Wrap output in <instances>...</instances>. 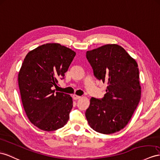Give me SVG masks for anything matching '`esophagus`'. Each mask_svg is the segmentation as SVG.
Returning a JSON list of instances; mask_svg holds the SVG:
<instances>
[{
	"label": "esophagus",
	"instance_id": "esophagus-1",
	"mask_svg": "<svg viewBox=\"0 0 160 160\" xmlns=\"http://www.w3.org/2000/svg\"><path fill=\"white\" fill-rule=\"evenodd\" d=\"M80 98H81V97H80V96H78V95H73V99H74V100L80 99Z\"/></svg>",
	"mask_w": 160,
	"mask_h": 160
}]
</instances>
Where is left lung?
Masks as SVG:
<instances>
[{"instance_id": "1", "label": "left lung", "mask_w": 160, "mask_h": 160, "mask_svg": "<svg viewBox=\"0 0 160 160\" xmlns=\"http://www.w3.org/2000/svg\"><path fill=\"white\" fill-rule=\"evenodd\" d=\"M87 58L95 76L108 84L103 99L90 101L85 113L88 124L99 133L118 132L128 124L141 99L138 64L116 44L88 51Z\"/></svg>"}]
</instances>
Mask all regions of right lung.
Returning <instances> with one entry per match:
<instances>
[{"label":"right lung","mask_w":160,"mask_h":160,"mask_svg":"<svg viewBox=\"0 0 160 160\" xmlns=\"http://www.w3.org/2000/svg\"><path fill=\"white\" fill-rule=\"evenodd\" d=\"M76 52L58 43H47L30 51L19 72L18 84L28 119L44 131L62 128L73 107L72 97L53 90L63 79Z\"/></svg>","instance_id":"right-lung-1"}]
</instances>
